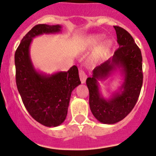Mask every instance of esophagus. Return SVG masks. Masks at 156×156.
<instances>
[{"label":"esophagus","mask_w":156,"mask_h":156,"mask_svg":"<svg viewBox=\"0 0 156 156\" xmlns=\"http://www.w3.org/2000/svg\"><path fill=\"white\" fill-rule=\"evenodd\" d=\"M79 77H80V81H81V83H85L86 78H87V76H86V73H84L83 70H80Z\"/></svg>","instance_id":"obj_1"}]
</instances>
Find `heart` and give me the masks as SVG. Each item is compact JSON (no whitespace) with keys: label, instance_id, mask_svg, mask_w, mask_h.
I'll use <instances>...</instances> for the list:
<instances>
[{"label":"heart","instance_id":"1","mask_svg":"<svg viewBox=\"0 0 156 156\" xmlns=\"http://www.w3.org/2000/svg\"><path fill=\"white\" fill-rule=\"evenodd\" d=\"M105 36L101 34H92L90 35L89 37H87V42L88 47L89 48H92L94 47L95 46H97V44H99V43L104 39ZM112 46V41L110 39L105 41L102 44L99 46V49L95 52L94 54L91 56V59H90V62L91 64H94L102 56L104 55L105 54H106L107 52H108L111 49Z\"/></svg>","mask_w":156,"mask_h":156}]
</instances>
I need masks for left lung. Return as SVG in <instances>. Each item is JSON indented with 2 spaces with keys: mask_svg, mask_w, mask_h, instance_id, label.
Listing matches in <instances>:
<instances>
[{
  "mask_svg": "<svg viewBox=\"0 0 156 156\" xmlns=\"http://www.w3.org/2000/svg\"><path fill=\"white\" fill-rule=\"evenodd\" d=\"M119 48L113 56L94 69L86 80L89 91V107L93 115L101 123L114 124L123 120L132 110L142 86L141 51L129 33L114 26ZM119 71L123 81L109 98L102 95L99 81L105 80Z\"/></svg>",
  "mask_w": 156,
  "mask_h": 156,
  "instance_id": "obj_1",
  "label": "left lung"
}]
</instances>
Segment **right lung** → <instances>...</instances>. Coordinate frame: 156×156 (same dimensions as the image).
Here are the masks:
<instances>
[{
	"label": "right lung",
	"mask_w": 156,
	"mask_h": 156,
	"mask_svg": "<svg viewBox=\"0 0 156 156\" xmlns=\"http://www.w3.org/2000/svg\"><path fill=\"white\" fill-rule=\"evenodd\" d=\"M62 28L59 24L35 25L22 39L14 56L16 86L24 107L35 121L48 127L58 126L65 121L71 93L81 83L76 65L52 74L37 70L30 47L34 37L57 34Z\"/></svg>",
	"instance_id": "1"
}]
</instances>
